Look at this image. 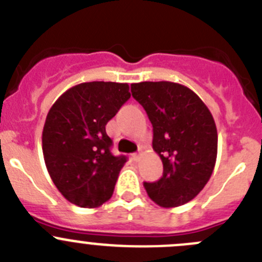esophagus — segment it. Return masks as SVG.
<instances>
[{
	"label": "esophagus",
	"mask_w": 262,
	"mask_h": 262,
	"mask_svg": "<svg viewBox=\"0 0 262 262\" xmlns=\"http://www.w3.org/2000/svg\"><path fill=\"white\" fill-rule=\"evenodd\" d=\"M140 151H139V153H134L133 154V159H134V161H135V162H138L139 161V159H140Z\"/></svg>",
	"instance_id": "1"
}]
</instances>
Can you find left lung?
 <instances>
[{
    "label": "left lung",
    "mask_w": 262,
    "mask_h": 262,
    "mask_svg": "<svg viewBox=\"0 0 262 262\" xmlns=\"http://www.w3.org/2000/svg\"><path fill=\"white\" fill-rule=\"evenodd\" d=\"M131 92L153 124V150L163 163V176L156 183H144L146 193L161 207L183 206L201 193L215 168V119L184 84L140 82L131 84Z\"/></svg>",
    "instance_id": "8db88e82"
}]
</instances>
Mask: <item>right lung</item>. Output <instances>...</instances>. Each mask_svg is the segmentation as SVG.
<instances>
[{"instance_id": "add662e5", "label": "right lung", "mask_w": 262, "mask_h": 262, "mask_svg": "<svg viewBox=\"0 0 262 262\" xmlns=\"http://www.w3.org/2000/svg\"><path fill=\"white\" fill-rule=\"evenodd\" d=\"M128 83L83 82L52 104L42 131V151L61 195L83 208H96L113 195L126 157L111 153L105 126L129 99Z\"/></svg>"}]
</instances>
